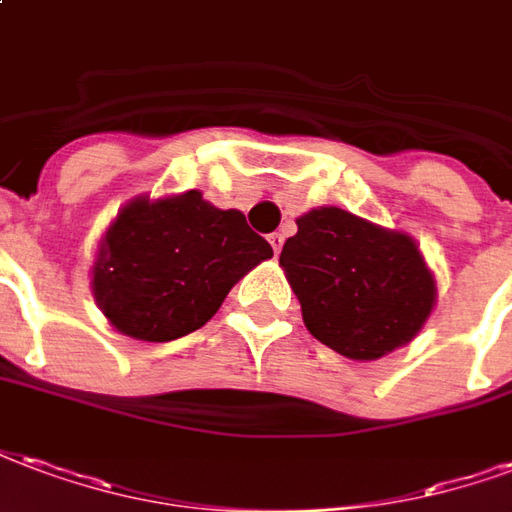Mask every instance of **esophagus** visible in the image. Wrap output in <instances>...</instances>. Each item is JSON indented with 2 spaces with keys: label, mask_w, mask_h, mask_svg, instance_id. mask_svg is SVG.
Wrapping results in <instances>:
<instances>
[{
  "label": "esophagus",
  "mask_w": 512,
  "mask_h": 512,
  "mask_svg": "<svg viewBox=\"0 0 512 512\" xmlns=\"http://www.w3.org/2000/svg\"><path fill=\"white\" fill-rule=\"evenodd\" d=\"M270 245H272V251H275V256H281V251H283V234H281V231H272Z\"/></svg>",
  "instance_id": "esophagus-1"
}]
</instances>
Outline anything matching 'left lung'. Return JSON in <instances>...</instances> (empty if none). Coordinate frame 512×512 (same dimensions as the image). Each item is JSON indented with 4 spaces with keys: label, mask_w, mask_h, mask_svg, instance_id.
Segmentation results:
<instances>
[{
    "label": "left lung",
    "mask_w": 512,
    "mask_h": 512,
    "mask_svg": "<svg viewBox=\"0 0 512 512\" xmlns=\"http://www.w3.org/2000/svg\"><path fill=\"white\" fill-rule=\"evenodd\" d=\"M281 264L313 338L352 360L409 343L434 308V275L417 245L338 207L302 215Z\"/></svg>",
    "instance_id": "8db88e82"
}]
</instances>
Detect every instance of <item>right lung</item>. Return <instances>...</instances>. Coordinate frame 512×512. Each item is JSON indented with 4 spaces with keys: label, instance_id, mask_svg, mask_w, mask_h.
I'll use <instances>...</instances> for the list:
<instances>
[{
    "label": "right lung",
    "instance_id": "obj_1",
    "mask_svg": "<svg viewBox=\"0 0 512 512\" xmlns=\"http://www.w3.org/2000/svg\"><path fill=\"white\" fill-rule=\"evenodd\" d=\"M237 210H218L188 190L130 201L106 231L92 292L119 333L174 341L210 322L234 283L270 259Z\"/></svg>",
    "mask_w": 512,
    "mask_h": 512
}]
</instances>
